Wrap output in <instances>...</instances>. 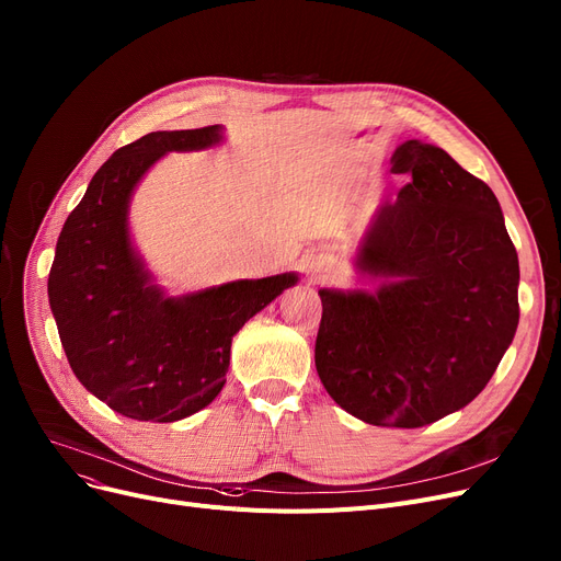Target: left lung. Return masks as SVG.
Here are the masks:
<instances>
[{
	"label": "left lung",
	"instance_id": "1",
	"mask_svg": "<svg viewBox=\"0 0 561 561\" xmlns=\"http://www.w3.org/2000/svg\"><path fill=\"white\" fill-rule=\"evenodd\" d=\"M407 174L362 243L375 293L320 290L316 370L347 414L423 427L486 387L518 328V254L493 191L440 147L407 140Z\"/></svg>",
	"mask_w": 561,
	"mask_h": 561
}]
</instances>
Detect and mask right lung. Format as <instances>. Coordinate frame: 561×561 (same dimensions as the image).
<instances>
[{"label": "right lung", "instance_id": "add662e5", "mask_svg": "<svg viewBox=\"0 0 561 561\" xmlns=\"http://www.w3.org/2000/svg\"><path fill=\"white\" fill-rule=\"evenodd\" d=\"M220 127L152 131L95 172L56 241L49 307L72 373L134 421L172 423L225 387L233 334L298 282L293 273L229 282L186 298L150 286L127 233V206L145 170L165 152L202 150Z\"/></svg>", "mask_w": 561, "mask_h": 561}]
</instances>
